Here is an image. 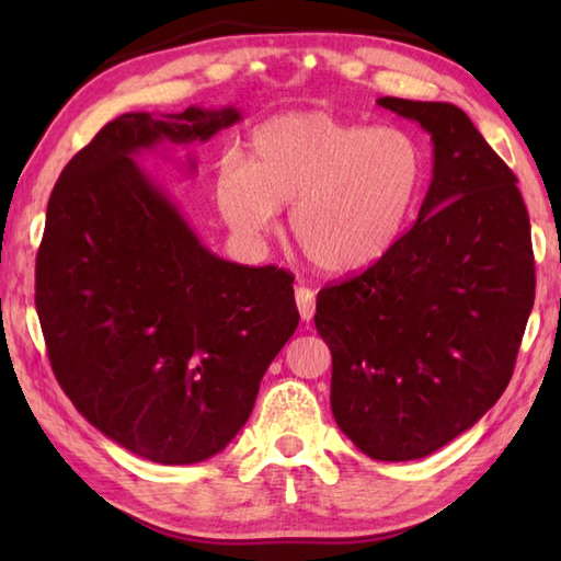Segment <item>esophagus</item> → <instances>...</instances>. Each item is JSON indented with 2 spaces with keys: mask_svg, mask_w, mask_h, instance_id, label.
Listing matches in <instances>:
<instances>
[{
  "mask_svg": "<svg viewBox=\"0 0 561 561\" xmlns=\"http://www.w3.org/2000/svg\"><path fill=\"white\" fill-rule=\"evenodd\" d=\"M296 306H299V313L308 323L316 313V291L308 287H296Z\"/></svg>",
  "mask_w": 561,
  "mask_h": 561,
  "instance_id": "esophagus-1",
  "label": "esophagus"
}]
</instances>
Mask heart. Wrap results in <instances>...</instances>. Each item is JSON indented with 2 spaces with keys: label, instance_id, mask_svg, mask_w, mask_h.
I'll return each instance as SVG.
<instances>
[{
  "label": "heart",
  "instance_id": "b5f03b06",
  "mask_svg": "<svg viewBox=\"0 0 561 561\" xmlns=\"http://www.w3.org/2000/svg\"><path fill=\"white\" fill-rule=\"evenodd\" d=\"M424 151L408 129L368 127L323 111L260 123L245 157L224 159L214 205L233 231L265 236L291 205L289 229L318 270L350 274L386 257L424 185Z\"/></svg>",
  "mask_w": 561,
  "mask_h": 561
}]
</instances>
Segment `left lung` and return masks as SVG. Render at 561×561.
Listing matches in <instances>:
<instances>
[{"instance_id": "8db88e82", "label": "left lung", "mask_w": 561, "mask_h": 561, "mask_svg": "<svg viewBox=\"0 0 561 561\" xmlns=\"http://www.w3.org/2000/svg\"><path fill=\"white\" fill-rule=\"evenodd\" d=\"M434 141L420 217L386 257L318 291L330 408L374 460H416L502 398L535 301L518 178L458 105L383 96Z\"/></svg>"}]
</instances>
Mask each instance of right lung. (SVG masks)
Here are the masks:
<instances>
[{
    "label": "right lung",
    "instance_id": "obj_1",
    "mask_svg": "<svg viewBox=\"0 0 561 561\" xmlns=\"http://www.w3.org/2000/svg\"><path fill=\"white\" fill-rule=\"evenodd\" d=\"M238 121L195 105L125 113L75 153L47 202L35 311L53 374L99 432L151 462L224 450L299 325L287 270L209 253L135 163Z\"/></svg>",
    "mask_w": 561,
    "mask_h": 561
}]
</instances>
